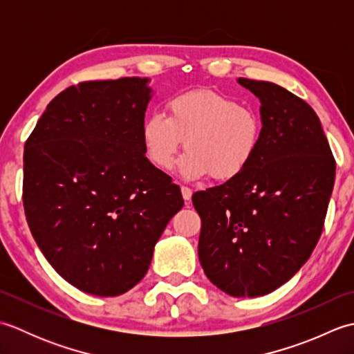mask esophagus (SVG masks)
Wrapping results in <instances>:
<instances>
[{"instance_id": "34e87169", "label": "esophagus", "mask_w": 354, "mask_h": 354, "mask_svg": "<svg viewBox=\"0 0 354 354\" xmlns=\"http://www.w3.org/2000/svg\"><path fill=\"white\" fill-rule=\"evenodd\" d=\"M181 193H183V198L185 202H189L192 199V190L189 189V187H181Z\"/></svg>"}]
</instances>
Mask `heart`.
Here are the masks:
<instances>
[{
	"instance_id": "b5f03b06",
	"label": "heart",
	"mask_w": 354,
	"mask_h": 354,
	"mask_svg": "<svg viewBox=\"0 0 354 354\" xmlns=\"http://www.w3.org/2000/svg\"><path fill=\"white\" fill-rule=\"evenodd\" d=\"M165 117L150 114L141 140L150 162L162 170L175 164L179 150L189 149L179 169L187 179L212 175L230 181L243 173L257 155L263 122L257 111L213 89H190L164 103Z\"/></svg>"
}]
</instances>
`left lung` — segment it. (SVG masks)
<instances>
[{
  "instance_id": "obj_1",
  "label": "left lung",
  "mask_w": 354,
  "mask_h": 354,
  "mask_svg": "<svg viewBox=\"0 0 354 354\" xmlns=\"http://www.w3.org/2000/svg\"><path fill=\"white\" fill-rule=\"evenodd\" d=\"M239 84L261 102L259 152L243 173L192 201L208 280L231 297H260L309 260L324 228L336 161L310 104L270 82Z\"/></svg>"
}]
</instances>
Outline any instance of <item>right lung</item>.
Segmentation results:
<instances>
[{
    "mask_svg": "<svg viewBox=\"0 0 354 354\" xmlns=\"http://www.w3.org/2000/svg\"><path fill=\"white\" fill-rule=\"evenodd\" d=\"M147 79L88 80L57 94L26 141L22 202L56 272L99 297L146 275L181 190L145 156Z\"/></svg>",
    "mask_w": 354,
    "mask_h": 354,
    "instance_id": "1",
    "label": "right lung"
}]
</instances>
